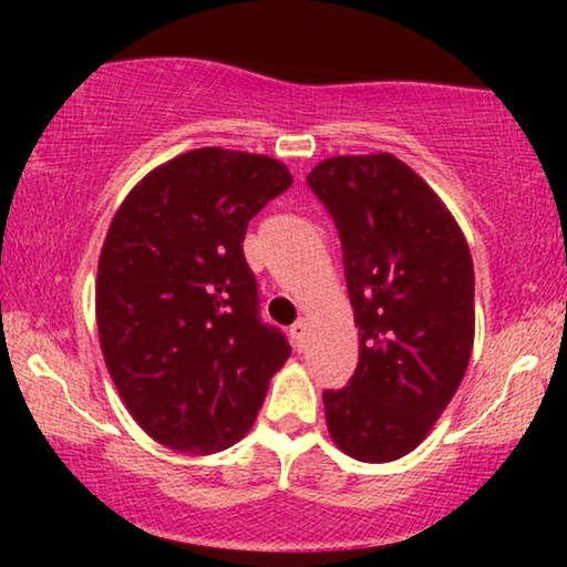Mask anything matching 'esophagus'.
Wrapping results in <instances>:
<instances>
[{
    "label": "esophagus",
    "instance_id": "1",
    "mask_svg": "<svg viewBox=\"0 0 567 567\" xmlns=\"http://www.w3.org/2000/svg\"><path fill=\"white\" fill-rule=\"evenodd\" d=\"M307 332H309V328H307V322H305V320H301V322H293L291 328H289L291 343H293V348H297V351H301V348H305Z\"/></svg>",
    "mask_w": 567,
    "mask_h": 567
}]
</instances>
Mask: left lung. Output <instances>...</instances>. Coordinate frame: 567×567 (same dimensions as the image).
Listing matches in <instances>:
<instances>
[{
	"label": "left lung",
	"mask_w": 567,
	"mask_h": 567,
	"mask_svg": "<svg viewBox=\"0 0 567 567\" xmlns=\"http://www.w3.org/2000/svg\"><path fill=\"white\" fill-rule=\"evenodd\" d=\"M307 183L338 227L359 328L351 384L322 398L330 439L359 462H394L429 436L467 371V239L436 190L390 152L322 159Z\"/></svg>",
	"instance_id": "1"
}]
</instances>
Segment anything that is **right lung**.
<instances>
[{"instance_id":"1","label":"right lung","mask_w":567,"mask_h":567,"mask_svg":"<svg viewBox=\"0 0 567 567\" xmlns=\"http://www.w3.org/2000/svg\"><path fill=\"white\" fill-rule=\"evenodd\" d=\"M291 183L266 154L204 146L154 167L115 212L97 262L100 348L157 444L183 454L237 444L289 359L284 332L258 317L243 239Z\"/></svg>"}]
</instances>
